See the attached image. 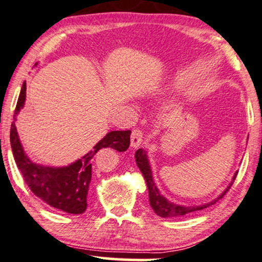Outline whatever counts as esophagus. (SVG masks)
Segmentation results:
<instances>
[{
  "instance_id": "1",
  "label": "esophagus",
  "mask_w": 262,
  "mask_h": 262,
  "mask_svg": "<svg viewBox=\"0 0 262 262\" xmlns=\"http://www.w3.org/2000/svg\"><path fill=\"white\" fill-rule=\"evenodd\" d=\"M142 144V132L140 129H134L133 133H132L130 138V145L133 148H138L139 146Z\"/></svg>"
}]
</instances>
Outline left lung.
Here are the masks:
<instances>
[{"mask_svg":"<svg viewBox=\"0 0 262 262\" xmlns=\"http://www.w3.org/2000/svg\"><path fill=\"white\" fill-rule=\"evenodd\" d=\"M135 160H137L139 169H140V171L145 177L146 183H147L149 205H151L152 210L155 211V213H157V215H159V217H163V218L182 217V215L190 213V212L204 210V208H207L208 206H211V205L215 204V202H217L221 198L224 196L226 191L231 188L233 181H235L237 176V172H235L231 182L229 183V186L226 187V189L223 191L217 199H214V200H212L211 202H207V204L205 205H200V206H183V205H177L175 202L169 201L165 196H163V195L160 194L159 189L156 186L155 181H153L152 169H151V165H149L147 152H146L145 149L139 148L138 151L135 152Z\"/></svg>","mask_w":262,"mask_h":262,"instance_id":"left-lung-1","label":"left lung"}]
</instances>
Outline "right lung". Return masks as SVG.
I'll return each mask as SVG.
<instances>
[{"mask_svg": "<svg viewBox=\"0 0 262 262\" xmlns=\"http://www.w3.org/2000/svg\"><path fill=\"white\" fill-rule=\"evenodd\" d=\"M26 100V81H24L17 99L14 122L10 127V146L14 159L31 191L49 206L67 213L81 214L87 207V193L92 177V159L99 149L113 148L118 152L127 151L130 144V130L109 132L93 151L68 166L51 167L33 163L24 151L15 127L16 115Z\"/></svg>", "mask_w": 262, "mask_h": 262, "instance_id": "add662e5", "label": "right lung"}]
</instances>
